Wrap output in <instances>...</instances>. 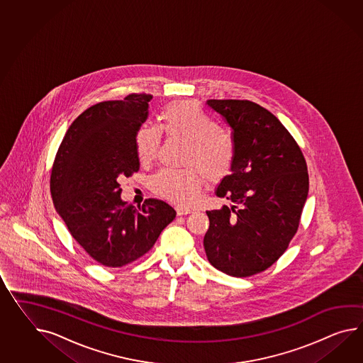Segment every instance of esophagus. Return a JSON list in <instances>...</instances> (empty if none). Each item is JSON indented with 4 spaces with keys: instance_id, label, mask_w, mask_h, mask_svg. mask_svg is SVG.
<instances>
[{
    "instance_id": "esophagus-1",
    "label": "esophagus",
    "mask_w": 363,
    "mask_h": 363,
    "mask_svg": "<svg viewBox=\"0 0 363 363\" xmlns=\"http://www.w3.org/2000/svg\"><path fill=\"white\" fill-rule=\"evenodd\" d=\"M176 210H177L178 216H184V215H187V213H193V210H190L187 207H182V206H178Z\"/></svg>"
}]
</instances>
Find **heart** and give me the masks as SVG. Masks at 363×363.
<instances>
[{
  "label": "heart",
  "mask_w": 363,
  "mask_h": 363,
  "mask_svg": "<svg viewBox=\"0 0 363 363\" xmlns=\"http://www.w3.org/2000/svg\"><path fill=\"white\" fill-rule=\"evenodd\" d=\"M161 128L168 138L187 143L185 170L162 169L150 179L156 194L181 206L194 203L207 178L219 182L230 173L236 147L230 135L191 101L170 104L161 113ZM161 130L142 125L135 135V150L142 164L157 156Z\"/></svg>",
  "instance_id": "b5f03b06"
}]
</instances>
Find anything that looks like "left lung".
I'll return each mask as SVG.
<instances>
[{
	"instance_id": "8db88e82",
	"label": "left lung",
	"mask_w": 363,
	"mask_h": 363,
	"mask_svg": "<svg viewBox=\"0 0 363 363\" xmlns=\"http://www.w3.org/2000/svg\"><path fill=\"white\" fill-rule=\"evenodd\" d=\"M232 128L236 157L216 189L232 206L207 211L203 239L210 264L250 277L282 256L299 227L308 172L299 145L277 116L250 101L208 99Z\"/></svg>"
}]
</instances>
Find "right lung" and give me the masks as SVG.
<instances>
[{
    "instance_id": "1",
    "label": "right lung",
    "mask_w": 363,
    "mask_h": 363,
    "mask_svg": "<svg viewBox=\"0 0 363 363\" xmlns=\"http://www.w3.org/2000/svg\"><path fill=\"white\" fill-rule=\"evenodd\" d=\"M150 94H130L86 108L65 133L51 172L57 213L93 259L121 267L144 256L176 218L172 206L123 202L119 181L139 170L135 135L148 116Z\"/></svg>"
}]
</instances>
